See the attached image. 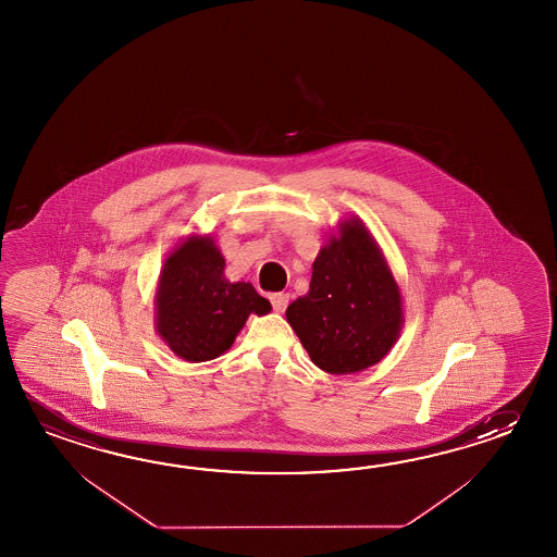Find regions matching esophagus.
Wrapping results in <instances>:
<instances>
[{"label": "esophagus", "mask_w": 557, "mask_h": 557, "mask_svg": "<svg viewBox=\"0 0 557 557\" xmlns=\"http://www.w3.org/2000/svg\"><path fill=\"white\" fill-rule=\"evenodd\" d=\"M272 306L277 313H284L285 307H287V304H289V296L287 294H273L272 297Z\"/></svg>", "instance_id": "obj_1"}]
</instances>
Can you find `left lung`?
Listing matches in <instances>:
<instances>
[{
	"label": "left lung",
	"mask_w": 557,
	"mask_h": 557,
	"mask_svg": "<svg viewBox=\"0 0 557 557\" xmlns=\"http://www.w3.org/2000/svg\"><path fill=\"white\" fill-rule=\"evenodd\" d=\"M285 318L311 361L331 375L364 371L393 349L405 325L400 287L359 218L339 222L321 246L309 292Z\"/></svg>",
	"instance_id": "1"
}]
</instances>
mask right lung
I'll list each match as a JSON object with an SVG mask.
<instances>
[{"instance_id":"obj_1","label":"right lung","mask_w":557,"mask_h":557,"mask_svg":"<svg viewBox=\"0 0 557 557\" xmlns=\"http://www.w3.org/2000/svg\"><path fill=\"white\" fill-rule=\"evenodd\" d=\"M224 268L226 260L210 234H190L162 263L154 327L169 349L188 363L224 355L251 313L272 311L253 285L226 280Z\"/></svg>"}]
</instances>
